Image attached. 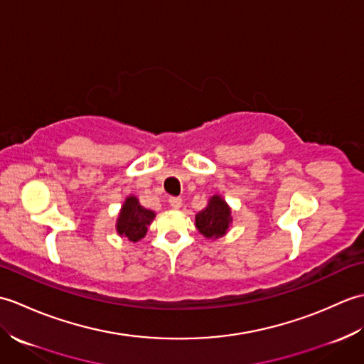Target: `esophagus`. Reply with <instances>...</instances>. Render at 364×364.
Segmentation results:
<instances>
[{
  "label": "esophagus",
  "mask_w": 364,
  "mask_h": 364,
  "mask_svg": "<svg viewBox=\"0 0 364 364\" xmlns=\"http://www.w3.org/2000/svg\"><path fill=\"white\" fill-rule=\"evenodd\" d=\"M168 203H170V206L173 208V210H180L181 205H183V200L180 197H170Z\"/></svg>",
  "instance_id": "34e87169"
}]
</instances>
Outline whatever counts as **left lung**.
I'll list each match as a JSON object with an SVG mask.
<instances>
[{
  "instance_id": "left-lung-1",
  "label": "left lung",
  "mask_w": 364,
  "mask_h": 364,
  "mask_svg": "<svg viewBox=\"0 0 364 364\" xmlns=\"http://www.w3.org/2000/svg\"><path fill=\"white\" fill-rule=\"evenodd\" d=\"M231 220V210L225 200L213 196L205 210L196 215V227L205 237L218 239L227 233Z\"/></svg>"
}]
</instances>
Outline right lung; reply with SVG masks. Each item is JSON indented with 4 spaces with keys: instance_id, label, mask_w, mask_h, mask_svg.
I'll use <instances>...</instances> for the list:
<instances>
[{
    "instance_id": "right-lung-1",
    "label": "right lung",
    "mask_w": 364,
    "mask_h": 364,
    "mask_svg": "<svg viewBox=\"0 0 364 364\" xmlns=\"http://www.w3.org/2000/svg\"><path fill=\"white\" fill-rule=\"evenodd\" d=\"M154 215L156 214L144 208L134 196H129L122 206L115 228L120 236L128 237L131 242H137L146 235Z\"/></svg>"
}]
</instances>
